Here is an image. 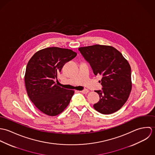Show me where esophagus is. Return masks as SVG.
<instances>
[{
	"label": "esophagus",
	"mask_w": 155,
	"mask_h": 155,
	"mask_svg": "<svg viewBox=\"0 0 155 155\" xmlns=\"http://www.w3.org/2000/svg\"><path fill=\"white\" fill-rule=\"evenodd\" d=\"M80 92H82V93H84V94H87L89 92V90H88V89H84V90L81 91Z\"/></svg>",
	"instance_id": "esophagus-1"
}]
</instances>
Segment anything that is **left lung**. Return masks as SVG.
<instances>
[{"label": "left lung", "mask_w": 155, "mask_h": 155, "mask_svg": "<svg viewBox=\"0 0 155 155\" xmlns=\"http://www.w3.org/2000/svg\"><path fill=\"white\" fill-rule=\"evenodd\" d=\"M95 75L102 76V91L94 108L102 114L119 110L127 102L132 89L131 67L122 54L111 46L94 45L79 48Z\"/></svg>", "instance_id": "obj_1"}]
</instances>
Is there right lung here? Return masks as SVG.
<instances>
[{
  "label": "right lung",
  "mask_w": 155,
  "mask_h": 155,
  "mask_svg": "<svg viewBox=\"0 0 155 155\" xmlns=\"http://www.w3.org/2000/svg\"><path fill=\"white\" fill-rule=\"evenodd\" d=\"M76 55L71 49L49 47L38 51L28 61L24 76L27 95L45 114L57 116L68 105L74 91L60 87L54 79L67 62Z\"/></svg>",
  "instance_id": "right-lung-1"
}]
</instances>
